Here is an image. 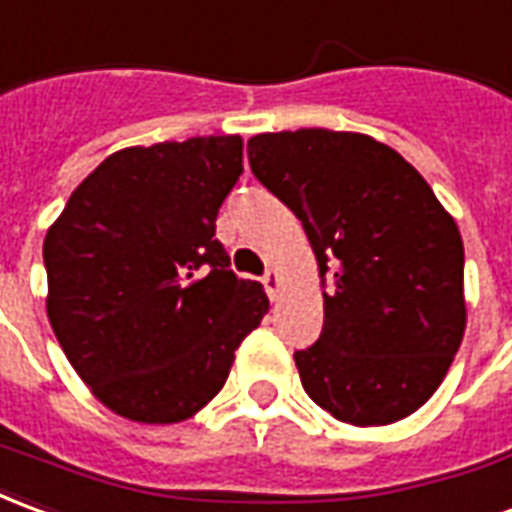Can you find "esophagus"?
Segmentation results:
<instances>
[{"mask_svg":"<svg viewBox=\"0 0 512 512\" xmlns=\"http://www.w3.org/2000/svg\"><path fill=\"white\" fill-rule=\"evenodd\" d=\"M262 284L264 289H267L270 300H278V292H281V273H278V270H270V273L262 278Z\"/></svg>","mask_w":512,"mask_h":512,"instance_id":"1","label":"esophagus"}]
</instances>
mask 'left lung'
<instances>
[{
	"instance_id": "obj_1",
	"label": "left lung",
	"mask_w": 512,
	"mask_h": 512,
	"mask_svg": "<svg viewBox=\"0 0 512 512\" xmlns=\"http://www.w3.org/2000/svg\"><path fill=\"white\" fill-rule=\"evenodd\" d=\"M248 159L303 223L322 286L331 281L320 339L295 353L308 397L355 427L419 411L466 331L458 223L419 170L369 134H256Z\"/></svg>"
}]
</instances>
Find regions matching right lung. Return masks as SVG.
I'll list each match as a JSON object with an SVG mask.
<instances>
[{"mask_svg":"<svg viewBox=\"0 0 512 512\" xmlns=\"http://www.w3.org/2000/svg\"><path fill=\"white\" fill-rule=\"evenodd\" d=\"M239 173V134L121 148L46 231L54 336L93 397L123 419L195 416L270 308L262 284L228 270L215 239Z\"/></svg>","mask_w":512,"mask_h":512,"instance_id":"add662e5","label":"right lung"}]
</instances>
